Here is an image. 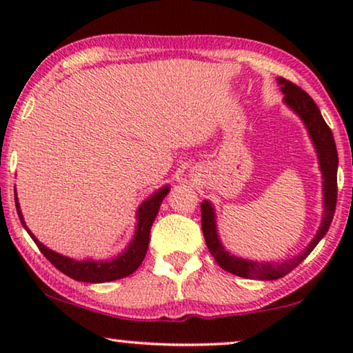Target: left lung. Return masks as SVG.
<instances>
[{"label":"left lung","mask_w":353,"mask_h":353,"mask_svg":"<svg viewBox=\"0 0 353 353\" xmlns=\"http://www.w3.org/2000/svg\"><path fill=\"white\" fill-rule=\"evenodd\" d=\"M276 80L279 90L284 94V104L305 125L308 137H310L313 148L316 151L318 165H320L323 178V216L315 238L307 244V248L302 252L294 255L292 259L284 260V262H257V260L239 257V255L228 252L225 245L221 244L219 230H216L215 207L212 205V202L204 201L201 204L202 233H204L207 248L215 257L216 263L236 276L262 279V281L286 276L299 263L303 262V259H307V255L316 248V244L325 238L327 230H330L337 201V165H339V159H337V149L331 128L326 125L315 101L305 91L283 79V77H278Z\"/></svg>","instance_id":"8db88e82"}]
</instances>
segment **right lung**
Here are the masks:
<instances>
[{
    "label": "right lung",
    "instance_id": "obj_1",
    "mask_svg": "<svg viewBox=\"0 0 353 353\" xmlns=\"http://www.w3.org/2000/svg\"><path fill=\"white\" fill-rule=\"evenodd\" d=\"M168 191H170V186H162L161 190L152 192L146 201L141 202V205H139L137 210V226H134V234L132 241H130V244L123 249V252H120L119 255H115V257L109 260H75L46 248V245L40 243V241L37 239V236L27 228L26 220H23V215L21 212V205H19L16 188H14V199H16L17 215L19 219H21L22 226L27 230V233L30 234V238L35 241V244L38 245V249L41 250V254L45 255L59 272L67 274V276L72 279H75V281L109 283L115 281V279L128 276V274L137 272L139 265H141L148 252L149 234H151L152 221L156 220L162 201L165 199Z\"/></svg>",
    "mask_w": 353,
    "mask_h": 353
}]
</instances>
